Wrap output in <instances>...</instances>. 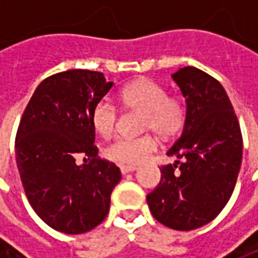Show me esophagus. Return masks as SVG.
<instances>
[{"label": "esophagus", "mask_w": 258, "mask_h": 258, "mask_svg": "<svg viewBox=\"0 0 258 258\" xmlns=\"http://www.w3.org/2000/svg\"><path fill=\"white\" fill-rule=\"evenodd\" d=\"M135 170H137V166H120V171L123 174L133 173Z\"/></svg>", "instance_id": "1"}]
</instances>
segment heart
I'll return each instance as SVG.
<instances>
[{"mask_svg": "<svg viewBox=\"0 0 258 258\" xmlns=\"http://www.w3.org/2000/svg\"><path fill=\"white\" fill-rule=\"evenodd\" d=\"M124 106L144 112V128H152L160 137H173L184 127L186 106L178 96L167 95V90L149 79L137 80L120 92ZM117 120V109L109 99H101L92 107L91 124L98 135L107 138L113 134ZM156 138L151 134L141 137H118L105 148V156L121 166H134L144 162L156 151Z\"/></svg>", "mask_w": 258, "mask_h": 258, "instance_id": "obj_1", "label": "heart"}]
</instances>
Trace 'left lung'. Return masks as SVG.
Here are the masks:
<instances>
[{
  "label": "left lung",
  "mask_w": 258,
  "mask_h": 258,
  "mask_svg": "<svg viewBox=\"0 0 258 258\" xmlns=\"http://www.w3.org/2000/svg\"><path fill=\"white\" fill-rule=\"evenodd\" d=\"M171 77L186 103L182 134L167 152L178 160L162 166V179L146 200L163 225L190 231L213 221L228 203L243 141L232 103L214 77L192 66Z\"/></svg>",
  "instance_id": "1"
}]
</instances>
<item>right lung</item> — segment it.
Returning a JSON list of instances; mask_svg holds the SVG:
<instances>
[{"label": "right lung", "mask_w": 258, "mask_h": 258, "mask_svg": "<svg viewBox=\"0 0 258 258\" xmlns=\"http://www.w3.org/2000/svg\"><path fill=\"white\" fill-rule=\"evenodd\" d=\"M113 87L99 72L73 69L40 83L15 140L16 164L29 203L47 225L79 235L109 213L120 168L98 157L91 112ZM88 156L80 166L75 157Z\"/></svg>", "instance_id": "1"}]
</instances>
